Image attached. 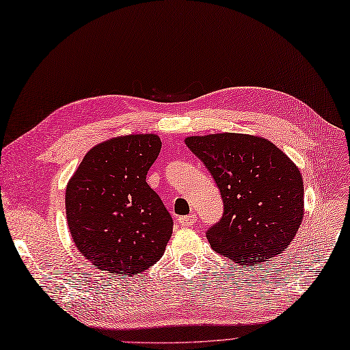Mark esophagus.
<instances>
[{
    "mask_svg": "<svg viewBox=\"0 0 350 350\" xmlns=\"http://www.w3.org/2000/svg\"><path fill=\"white\" fill-rule=\"evenodd\" d=\"M196 221H198V217L195 215V213H190V215L178 218V222L182 227H191V225L196 224Z\"/></svg>",
    "mask_w": 350,
    "mask_h": 350,
    "instance_id": "34e87169",
    "label": "esophagus"
}]
</instances>
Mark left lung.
Returning <instances> with one entry per match:
<instances>
[{"label": "left lung", "instance_id": "8db88e82", "mask_svg": "<svg viewBox=\"0 0 350 350\" xmlns=\"http://www.w3.org/2000/svg\"><path fill=\"white\" fill-rule=\"evenodd\" d=\"M185 142L224 202L222 218L206 231L212 249L250 267L284 252L304 218L302 176L289 157L254 135L225 132Z\"/></svg>", "mask_w": 350, "mask_h": 350}]
</instances>
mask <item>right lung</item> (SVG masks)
Wrapping results in <instances>:
<instances>
[{
	"label": "right lung",
	"mask_w": 350,
	"mask_h": 350,
	"mask_svg": "<svg viewBox=\"0 0 350 350\" xmlns=\"http://www.w3.org/2000/svg\"><path fill=\"white\" fill-rule=\"evenodd\" d=\"M161 150L154 133L111 138L90 150L65 191L77 249L100 270L133 276L163 256L173 219L146 173Z\"/></svg>",
	"instance_id": "obj_1"
}]
</instances>
